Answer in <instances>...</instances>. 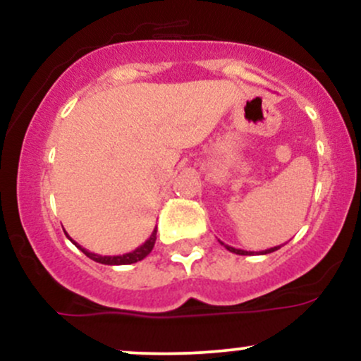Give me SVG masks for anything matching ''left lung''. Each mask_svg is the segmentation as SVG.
I'll list each match as a JSON object with an SVG mask.
<instances>
[{
	"label": "left lung",
	"mask_w": 361,
	"mask_h": 361,
	"mask_svg": "<svg viewBox=\"0 0 361 361\" xmlns=\"http://www.w3.org/2000/svg\"><path fill=\"white\" fill-rule=\"evenodd\" d=\"M219 243L222 244L224 247H226L227 251H231V252H234V255H243V256H246V255H255V251H244V250H235V247H233V246H227V244H224L221 239H219ZM281 246H275V247H270V250H264V251H256V255H268V252H273V251H276V250H280Z\"/></svg>",
	"instance_id": "8db88e82"
}]
</instances>
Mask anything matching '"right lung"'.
Listing matches in <instances>:
<instances>
[{
    "label": "right lung",
    "mask_w": 361,
    "mask_h": 361,
    "mask_svg": "<svg viewBox=\"0 0 361 361\" xmlns=\"http://www.w3.org/2000/svg\"><path fill=\"white\" fill-rule=\"evenodd\" d=\"M64 233H66V231H64ZM156 233H157V227H154V231H152V234L149 235V239H147L146 243L140 244V246L135 247L134 251L126 252V255H118V256L94 255V252L85 250V247L80 246V244L74 241V239L69 238L68 233H66V235H68L69 241H71L74 246L78 247V250H81L86 256H88L90 259L97 261V263H102V264H132V263H137V261H140V259H144L149 255V252L152 251V247H154V243H156Z\"/></svg>",
    "instance_id": "add662e5"
}]
</instances>
